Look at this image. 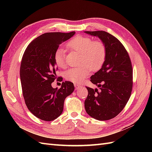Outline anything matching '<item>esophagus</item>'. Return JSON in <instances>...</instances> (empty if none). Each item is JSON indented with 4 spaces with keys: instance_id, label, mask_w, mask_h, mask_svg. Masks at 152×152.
Segmentation results:
<instances>
[{
    "instance_id": "34e87169",
    "label": "esophagus",
    "mask_w": 152,
    "mask_h": 152,
    "mask_svg": "<svg viewBox=\"0 0 152 152\" xmlns=\"http://www.w3.org/2000/svg\"><path fill=\"white\" fill-rule=\"evenodd\" d=\"M74 86H75V88H76V89L80 88H82V86L80 85V83H74Z\"/></svg>"
}]
</instances>
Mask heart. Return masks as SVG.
<instances>
[{
  "label": "heart",
  "mask_w": 152,
  "mask_h": 152,
  "mask_svg": "<svg viewBox=\"0 0 152 152\" xmlns=\"http://www.w3.org/2000/svg\"><path fill=\"white\" fill-rule=\"evenodd\" d=\"M68 49L80 54V64L81 66L72 68L65 72V78L74 83H79L91 72L101 69L104 63L107 50L101 40H93L91 38L76 36L66 44ZM54 61L57 66L65 68L66 66L65 51L58 48L54 53Z\"/></svg>",
  "instance_id": "obj_1"
}]
</instances>
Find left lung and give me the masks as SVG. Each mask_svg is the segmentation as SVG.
Wrapping results in <instances>:
<instances>
[{
  "mask_svg": "<svg viewBox=\"0 0 152 152\" xmlns=\"http://www.w3.org/2000/svg\"><path fill=\"white\" fill-rule=\"evenodd\" d=\"M85 33L98 37L107 50L104 63L90 80L100 91L86 87L88 95L84 102L86 111L97 120H108L122 111L131 96L133 89L131 59L121 42L107 32Z\"/></svg>",
  "mask_w": 152,
  "mask_h": 152,
  "instance_id": "left-lung-1",
  "label": "left lung"
}]
</instances>
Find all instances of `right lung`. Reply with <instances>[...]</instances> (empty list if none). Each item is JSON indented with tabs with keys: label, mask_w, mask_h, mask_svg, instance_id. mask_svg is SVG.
<instances>
[{
	"label": "right lung",
	"mask_w": 152,
	"mask_h": 152,
	"mask_svg": "<svg viewBox=\"0 0 152 152\" xmlns=\"http://www.w3.org/2000/svg\"><path fill=\"white\" fill-rule=\"evenodd\" d=\"M74 34V31L44 33L28 45L23 56L20 78L25 104L42 120L50 121L59 117L63 110L64 99L74 91L70 82H63L60 89L53 88L51 83L57 78L55 51ZM60 80L61 77L57 79Z\"/></svg>",
	"instance_id": "obj_1"
}]
</instances>
